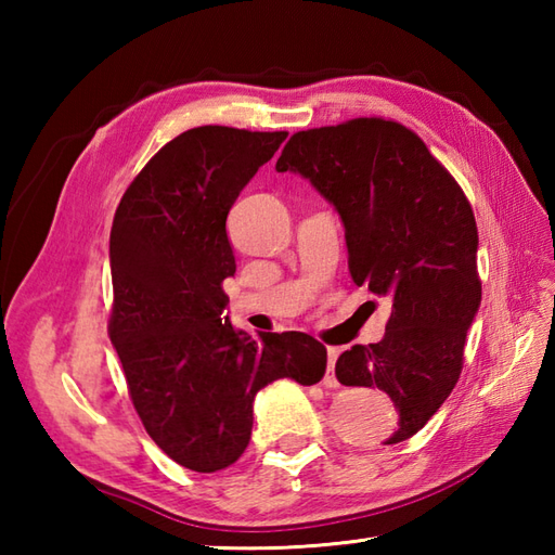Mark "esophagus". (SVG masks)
I'll return each mask as SVG.
<instances>
[{
    "instance_id": "34e87169",
    "label": "esophagus",
    "mask_w": 555,
    "mask_h": 555,
    "mask_svg": "<svg viewBox=\"0 0 555 555\" xmlns=\"http://www.w3.org/2000/svg\"><path fill=\"white\" fill-rule=\"evenodd\" d=\"M338 356H340V348H336V346H328L326 348V358H328V367H326V376H324V386L326 388H336L338 386V379H336V374H334Z\"/></svg>"
}]
</instances>
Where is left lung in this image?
Instances as JSON below:
<instances>
[{
  "label": "left lung",
  "mask_w": 555,
  "mask_h": 555,
  "mask_svg": "<svg viewBox=\"0 0 555 555\" xmlns=\"http://www.w3.org/2000/svg\"><path fill=\"white\" fill-rule=\"evenodd\" d=\"M276 171L300 173L334 205L352 281L391 300L384 338L346 350L336 376L391 398L398 422L384 443L405 441L443 405L463 370L481 302L473 207L427 145L396 121L300 131Z\"/></svg>",
  "instance_id": "obj_1"
}]
</instances>
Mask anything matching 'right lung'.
Wrapping results in <instances>:
<instances>
[{"label": "right lung", "instance_id": "obj_1", "mask_svg": "<svg viewBox=\"0 0 555 555\" xmlns=\"http://www.w3.org/2000/svg\"><path fill=\"white\" fill-rule=\"evenodd\" d=\"M286 135L191 128L145 164L114 215L109 338L145 431L193 473L243 455L259 388L284 376L312 386L326 372L317 338H255L223 312L221 284L235 274L229 209Z\"/></svg>", "mask_w": 555, "mask_h": 555}]
</instances>
